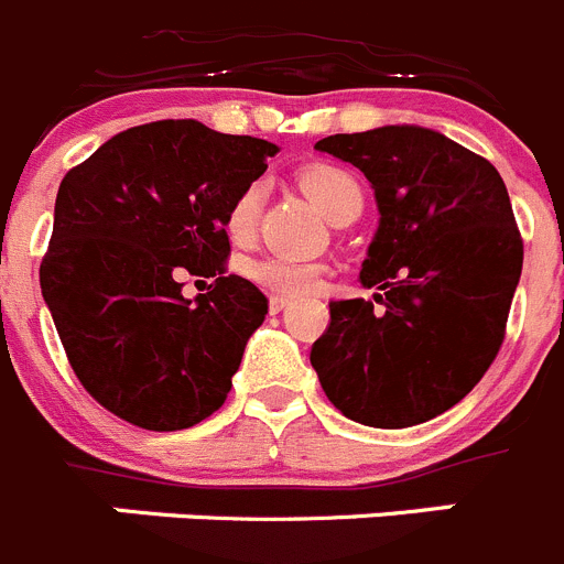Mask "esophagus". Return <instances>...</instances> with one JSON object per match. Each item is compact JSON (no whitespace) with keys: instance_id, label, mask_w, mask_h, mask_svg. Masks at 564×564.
<instances>
[{"instance_id":"34e87169","label":"esophagus","mask_w":564,"mask_h":564,"mask_svg":"<svg viewBox=\"0 0 564 564\" xmlns=\"http://www.w3.org/2000/svg\"><path fill=\"white\" fill-rule=\"evenodd\" d=\"M286 306H289V297H283V294H272V297H270V314H281Z\"/></svg>"}]
</instances>
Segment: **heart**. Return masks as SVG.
Returning <instances> with one entry per match:
<instances>
[{
    "instance_id": "1",
    "label": "heart",
    "mask_w": 564,
    "mask_h": 564,
    "mask_svg": "<svg viewBox=\"0 0 564 564\" xmlns=\"http://www.w3.org/2000/svg\"><path fill=\"white\" fill-rule=\"evenodd\" d=\"M300 186L306 188L308 197L325 210V217L330 223L350 205L365 203V192H361L359 181L341 166H334V163H312V166H306L300 172ZM261 208H264V186L261 183H250V186L236 194L228 214H225V230H228L230 241L247 245L256 236ZM245 272L258 286L283 294V297L312 294L323 283V267L312 264V261H294V258H256V261L247 264Z\"/></svg>"
}]
</instances>
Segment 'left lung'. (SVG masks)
<instances>
[{
	"instance_id": "1",
	"label": "left lung",
	"mask_w": 564,
	"mask_h": 564,
	"mask_svg": "<svg viewBox=\"0 0 564 564\" xmlns=\"http://www.w3.org/2000/svg\"><path fill=\"white\" fill-rule=\"evenodd\" d=\"M317 150L365 172L381 225L361 267L379 306L330 303L312 367L356 423H425L481 381L507 336L523 270L507 186L487 158L414 124L336 133Z\"/></svg>"
}]
</instances>
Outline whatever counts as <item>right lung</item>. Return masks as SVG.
Segmentation results:
<instances>
[{"instance_id":"1","label":"right lung","mask_w":564,"mask_h":564,"mask_svg":"<svg viewBox=\"0 0 564 564\" xmlns=\"http://www.w3.org/2000/svg\"><path fill=\"white\" fill-rule=\"evenodd\" d=\"M275 144L194 119L139 124L68 170L41 261L66 359L99 406L147 431L192 429L230 392L270 300L228 275L225 214ZM181 271L214 276L194 304Z\"/></svg>"}]
</instances>
